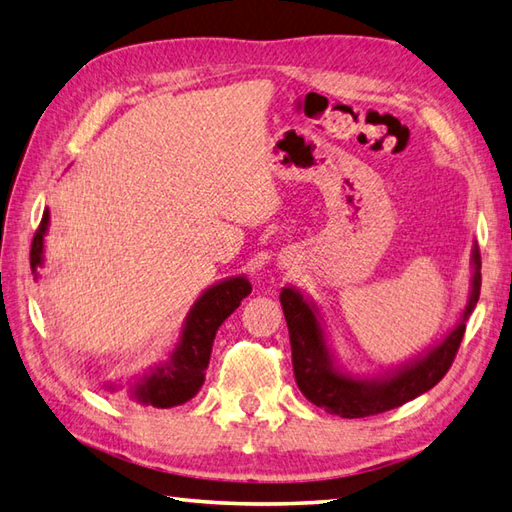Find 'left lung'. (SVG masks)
I'll use <instances>...</instances> for the list:
<instances>
[{"instance_id": "1", "label": "left lung", "mask_w": 512, "mask_h": 512, "mask_svg": "<svg viewBox=\"0 0 512 512\" xmlns=\"http://www.w3.org/2000/svg\"><path fill=\"white\" fill-rule=\"evenodd\" d=\"M470 268H473V275H470L466 308L457 324L413 359L370 377L350 373L339 364L328 344L322 308L297 288H282L279 302H282L288 324L295 382L308 402L339 417L357 419L386 413L433 388L453 364L457 348L462 344L466 319L477 306L479 288H482V257H479L477 244L470 250Z\"/></svg>"}]
</instances>
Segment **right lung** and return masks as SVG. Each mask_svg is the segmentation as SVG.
<instances>
[{"label": "right lung", "mask_w": 512, "mask_h": 512, "mask_svg": "<svg viewBox=\"0 0 512 512\" xmlns=\"http://www.w3.org/2000/svg\"><path fill=\"white\" fill-rule=\"evenodd\" d=\"M50 213L48 208L42 215L37 233L30 246V268L35 279H39V268L44 266V237L48 233ZM250 282L246 275L226 277L224 282L208 286L195 299L184 319L182 335L177 346L170 350L168 359L146 368L142 375L128 382V395L142 406L173 408L193 399L204 384L206 368L210 362V350L219 326L235 313L242 299L250 295ZM110 393L119 390V384H106Z\"/></svg>", "instance_id": "right-lung-1"}]
</instances>
